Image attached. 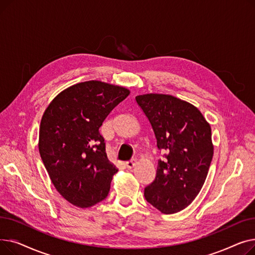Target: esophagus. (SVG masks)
Returning a JSON list of instances; mask_svg holds the SVG:
<instances>
[{
    "label": "esophagus",
    "instance_id": "esophagus-1",
    "mask_svg": "<svg viewBox=\"0 0 255 255\" xmlns=\"http://www.w3.org/2000/svg\"><path fill=\"white\" fill-rule=\"evenodd\" d=\"M135 164H136V160H135V159L129 160V161H126V163H125V165H126V167H127L128 169L133 168V167L135 166Z\"/></svg>",
    "mask_w": 255,
    "mask_h": 255
}]
</instances>
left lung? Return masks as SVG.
Returning <instances> with one entry per match:
<instances>
[{"label": "left lung", "mask_w": 255, "mask_h": 255, "mask_svg": "<svg viewBox=\"0 0 255 255\" xmlns=\"http://www.w3.org/2000/svg\"><path fill=\"white\" fill-rule=\"evenodd\" d=\"M135 100L152 126L158 150L166 152L144 198L164 214L180 212L206 181L214 151L211 127L195 106L173 96L145 94Z\"/></svg>", "instance_id": "8db88e82"}]
</instances>
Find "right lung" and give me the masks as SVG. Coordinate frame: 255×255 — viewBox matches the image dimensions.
I'll return each mask as SVG.
<instances>
[{
    "instance_id": "1",
    "label": "right lung",
    "mask_w": 255,
    "mask_h": 255,
    "mask_svg": "<svg viewBox=\"0 0 255 255\" xmlns=\"http://www.w3.org/2000/svg\"><path fill=\"white\" fill-rule=\"evenodd\" d=\"M129 90L98 80L61 92L42 117L39 153L58 192L79 208L105 199L118 171L107 159L99 128Z\"/></svg>"
}]
</instances>
